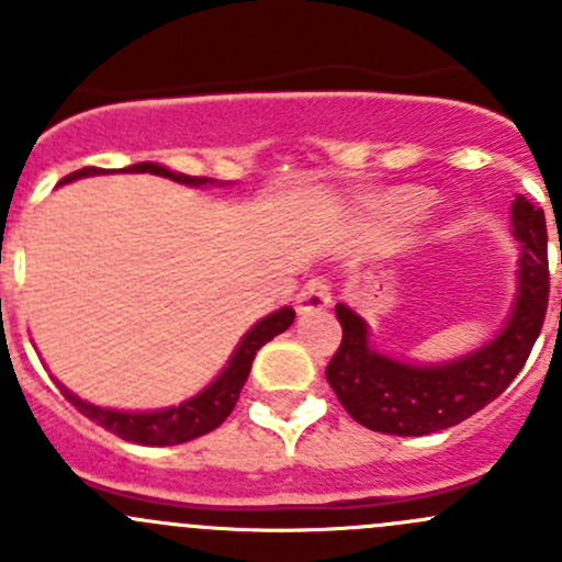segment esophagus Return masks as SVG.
I'll use <instances>...</instances> for the list:
<instances>
[{
	"label": "esophagus",
	"instance_id": "34e87169",
	"mask_svg": "<svg viewBox=\"0 0 562 562\" xmlns=\"http://www.w3.org/2000/svg\"><path fill=\"white\" fill-rule=\"evenodd\" d=\"M328 307H331V288H328V282L310 280L296 299L299 313L310 315V313H321V310H328Z\"/></svg>",
	"mask_w": 562,
	"mask_h": 562
}]
</instances>
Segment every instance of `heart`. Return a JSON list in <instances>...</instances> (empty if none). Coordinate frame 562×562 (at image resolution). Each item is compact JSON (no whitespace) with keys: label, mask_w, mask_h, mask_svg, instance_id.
<instances>
[{"label":"heart","mask_w":562,"mask_h":562,"mask_svg":"<svg viewBox=\"0 0 562 562\" xmlns=\"http://www.w3.org/2000/svg\"><path fill=\"white\" fill-rule=\"evenodd\" d=\"M389 214L396 223H411L424 212V198L418 192H400L389 201Z\"/></svg>","instance_id":"obj_1"}]
</instances>
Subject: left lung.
<instances>
[{
  "label": "left lung",
  "instance_id": "8db88e82",
  "mask_svg": "<svg viewBox=\"0 0 562 562\" xmlns=\"http://www.w3.org/2000/svg\"><path fill=\"white\" fill-rule=\"evenodd\" d=\"M512 236L519 241L517 291L503 326L479 348L449 361L400 359L372 345L370 323L337 304L342 345L326 381L353 422L372 432L418 438L449 429L479 413L522 370L547 315V220L543 209L514 195Z\"/></svg>",
  "mask_w": 562,
  "mask_h": 562
}]
</instances>
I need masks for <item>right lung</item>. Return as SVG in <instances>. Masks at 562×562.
<instances>
[{"mask_svg":"<svg viewBox=\"0 0 562 562\" xmlns=\"http://www.w3.org/2000/svg\"><path fill=\"white\" fill-rule=\"evenodd\" d=\"M111 171L103 168H81V171L65 176L59 184H70V181L87 179V176H103ZM116 173V171H113ZM119 173H155L166 176V179L179 181L187 187H225V181L209 179V176H187L176 173L171 168L160 166V162H135V166L119 168ZM293 307H280L274 313L263 315L252 328L239 339L236 350L231 353L228 364L220 370V375L214 378L209 386H203L198 394H192L190 400L179 402V405L168 407H155V411H119V407H103L94 405V402L81 400L76 391H70L65 383L56 381V386L61 389V394L78 407L87 418H92L94 424L105 427L108 432L119 435L122 440H133L140 446H179L187 443L192 438H201V435L217 429L225 418L234 411L236 400H239L241 389H245L249 367H252L255 353L263 348L269 339H274L277 334H282L285 328H291Z\"/></svg>","mask_w":562,"mask_h":562,"instance_id":"obj_1","label":"right lung"}]
</instances>
